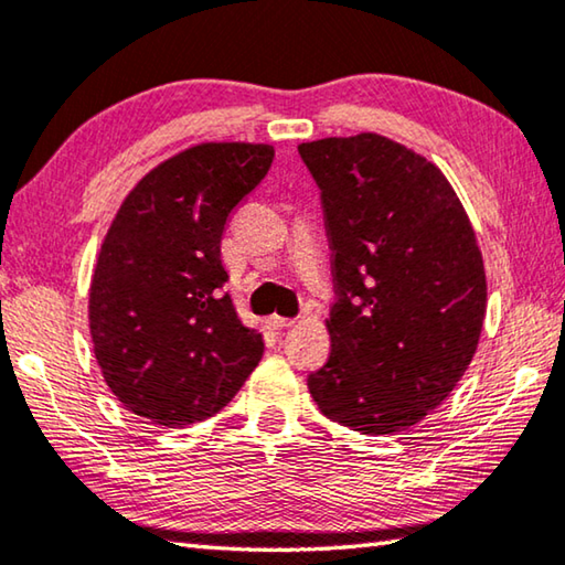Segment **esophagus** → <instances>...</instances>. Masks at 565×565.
I'll return each mask as SVG.
<instances>
[{"label":"esophagus","instance_id":"esophagus-1","mask_svg":"<svg viewBox=\"0 0 565 565\" xmlns=\"http://www.w3.org/2000/svg\"><path fill=\"white\" fill-rule=\"evenodd\" d=\"M266 327H269L271 331H279V329L294 327V321L291 319H284V317H269V319H266Z\"/></svg>","mask_w":565,"mask_h":565}]
</instances>
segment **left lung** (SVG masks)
Wrapping results in <instances>:
<instances>
[{
  "label": "left lung",
  "instance_id": "left-lung-1",
  "mask_svg": "<svg viewBox=\"0 0 565 565\" xmlns=\"http://www.w3.org/2000/svg\"><path fill=\"white\" fill-rule=\"evenodd\" d=\"M299 154L321 189L337 289L309 394L351 431H404L444 404L481 339L471 218L434 161L381 134L303 141Z\"/></svg>",
  "mask_w": 565,
  "mask_h": 565
}]
</instances>
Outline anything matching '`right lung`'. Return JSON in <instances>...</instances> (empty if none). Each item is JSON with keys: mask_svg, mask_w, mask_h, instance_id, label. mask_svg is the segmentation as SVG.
<instances>
[{"mask_svg": "<svg viewBox=\"0 0 565 565\" xmlns=\"http://www.w3.org/2000/svg\"><path fill=\"white\" fill-rule=\"evenodd\" d=\"M271 159V145L202 141L147 171L111 218L89 333L104 381L134 416L167 428L212 418L262 361V333L222 291V236Z\"/></svg>", "mask_w": 565, "mask_h": 565, "instance_id": "add662e5", "label": "right lung"}]
</instances>
